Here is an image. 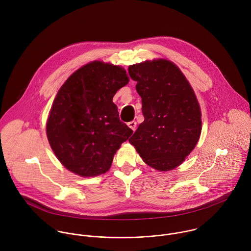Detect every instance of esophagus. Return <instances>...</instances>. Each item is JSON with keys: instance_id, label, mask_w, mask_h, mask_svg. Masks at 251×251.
Instances as JSON below:
<instances>
[{"instance_id": "34e87169", "label": "esophagus", "mask_w": 251, "mask_h": 251, "mask_svg": "<svg viewBox=\"0 0 251 251\" xmlns=\"http://www.w3.org/2000/svg\"><path fill=\"white\" fill-rule=\"evenodd\" d=\"M127 126H129L133 131H135L137 124H136V122H135V121H131V122H129V123L127 124Z\"/></svg>"}]
</instances>
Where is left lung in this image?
I'll list each match as a JSON object with an SVG mask.
<instances>
[{
    "instance_id": "1",
    "label": "left lung",
    "mask_w": 251,
    "mask_h": 251,
    "mask_svg": "<svg viewBox=\"0 0 251 251\" xmlns=\"http://www.w3.org/2000/svg\"><path fill=\"white\" fill-rule=\"evenodd\" d=\"M128 73L137 82L145 118L128 141L149 166L172 170L184 161L201 134L194 91L179 68L164 59L129 66Z\"/></svg>"
}]
</instances>
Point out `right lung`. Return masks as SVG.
Returning <instances> with one entry per match:
<instances>
[{
	"label": "right lung",
	"instance_id": "right-lung-1",
	"mask_svg": "<svg viewBox=\"0 0 251 251\" xmlns=\"http://www.w3.org/2000/svg\"><path fill=\"white\" fill-rule=\"evenodd\" d=\"M128 81L123 68L95 61L77 70L59 90L46 133L55 155L72 173L95 177L107 172L114 154L132 134L113 102Z\"/></svg>",
	"mask_w": 251,
	"mask_h": 251
}]
</instances>
